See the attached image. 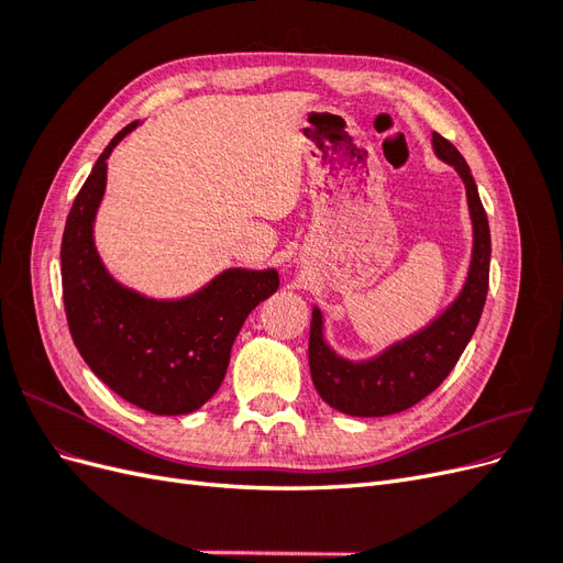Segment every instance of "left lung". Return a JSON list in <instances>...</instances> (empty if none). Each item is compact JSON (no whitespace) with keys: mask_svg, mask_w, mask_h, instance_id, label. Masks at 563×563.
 <instances>
[{"mask_svg":"<svg viewBox=\"0 0 563 563\" xmlns=\"http://www.w3.org/2000/svg\"><path fill=\"white\" fill-rule=\"evenodd\" d=\"M432 147L434 155L451 164L465 183L474 232L465 286L428 327L366 362H350L338 356L323 340V317L319 308L312 310L308 350L312 383L319 397L340 413L380 418L416 406L444 383L482 319L490 265L488 218L463 155L439 133H432Z\"/></svg>","mask_w":563,"mask_h":563,"instance_id":"1","label":"left lung"}]
</instances>
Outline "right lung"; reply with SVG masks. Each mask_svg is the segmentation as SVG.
Returning a JSON list of instances; mask_svg holds the SVG:
<instances>
[{
	"instance_id": "1",
	"label": "right lung",
	"mask_w": 563,
	"mask_h": 563,
	"mask_svg": "<svg viewBox=\"0 0 563 563\" xmlns=\"http://www.w3.org/2000/svg\"><path fill=\"white\" fill-rule=\"evenodd\" d=\"M135 126L110 141L67 213L63 302L75 345L100 380L150 413L185 416L216 395L236 333L255 305L277 291L279 275L232 267L180 300L145 298L112 279L93 244V220L106 195V159Z\"/></svg>"
}]
</instances>
